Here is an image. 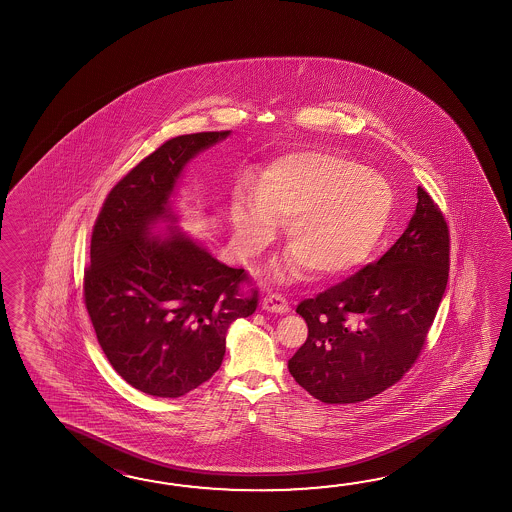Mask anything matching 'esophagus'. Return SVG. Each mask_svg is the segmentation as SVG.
<instances>
[{"mask_svg":"<svg viewBox=\"0 0 512 512\" xmlns=\"http://www.w3.org/2000/svg\"><path fill=\"white\" fill-rule=\"evenodd\" d=\"M261 309L269 311V313H278L285 315L289 313V302L283 298L282 294H267L265 298H261Z\"/></svg>","mask_w":512,"mask_h":512,"instance_id":"1","label":"esophagus"}]
</instances>
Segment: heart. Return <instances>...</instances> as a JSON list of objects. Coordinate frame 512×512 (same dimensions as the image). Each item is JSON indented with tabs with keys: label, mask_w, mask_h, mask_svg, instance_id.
<instances>
[{
	"label": "heart",
	"mask_w": 512,
	"mask_h": 512,
	"mask_svg": "<svg viewBox=\"0 0 512 512\" xmlns=\"http://www.w3.org/2000/svg\"><path fill=\"white\" fill-rule=\"evenodd\" d=\"M393 192L381 174L327 150L289 153L265 168L254 194H238L230 223L241 252L258 256L287 218L293 252L276 278L307 267L318 278H337L359 267L390 223Z\"/></svg>",
	"instance_id": "b5f03b06"
}]
</instances>
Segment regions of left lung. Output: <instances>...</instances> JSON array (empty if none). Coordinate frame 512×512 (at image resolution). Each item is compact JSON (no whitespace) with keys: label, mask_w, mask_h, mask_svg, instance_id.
Masks as SVG:
<instances>
[{"label":"left lung","mask_w":512,"mask_h":512,"mask_svg":"<svg viewBox=\"0 0 512 512\" xmlns=\"http://www.w3.org/2000/svg\"><path fill=\"white\" fill-rule=\"evenodd\" d=\"M448 241L443 214L417 186L414 216L392 249L296 307L309 335L287 364L294 381L327 404L366 401L399 381L445 294Z\"/></svg>","instance_id":"obj_1"}]
</instances>
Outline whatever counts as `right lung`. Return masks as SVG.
<instances>
[{
	"label": "right lung",
	"mask_w": 512,
	"mask_h": 512,
	"mask_svg": "<svg viewBox=\"0 0 512 512\" xmlns=\"http://www.w3.org/2000/svg\"><path fill=\"white\" fill-rule=\"evenodd\" d=\"M229 135L164 142L113 186L93 229L84 296L98 344L124 381L153 397L175 399L208 381L230 324L258 305L256 291L240 294L243 269L179 229L174 210L186 164Z\"/></svg>",
	"instance_id": "right-lung-1"
}]
</instances>
